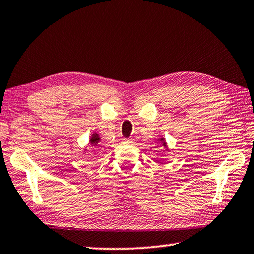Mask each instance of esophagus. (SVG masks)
<instances>
[{
	"instance_id": "esophagus-1",
	"label": "esophagus",
	"mask_w": 254,
	"mask_h": 254,
	"mask_svg": "<svg viewBox=\"0 0 254 254\" xmlns=\"http://www.w3.org/2000/svg\"><path fill=\"white\" fill-rule=\"evenodd\" d=\"M123 142L124 143H132L133 140L132 139H123Z\"/></svg>"
}]
</instances>
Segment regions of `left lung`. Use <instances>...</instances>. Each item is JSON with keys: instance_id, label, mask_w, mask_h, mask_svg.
Masks as SVG:
<instances>
[{"instance_id": "left-lung-1", "label": "left lung", "mask_w": 254, "mask_h": 254, "mask_svg": "<svg viewBox=\"0 0 254 254\" xmlns=\"http://www.w3.org/2000/svg\"><path fill=\"white\" fill-rule=\"evenodd\" d=\"M159 141H160V142H162L161 143V145H163V147H167V143H166V141H165V139H159ZM166 150H168V149H166Z\"/></svg>"}]
</instances>
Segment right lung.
<instances>
[{
  "mask_svg": "<svg viewBox=\"0 0 254 254\" xmlns=\"http://www.w3.org/2000/svg\"><path fill=\"white\" fill-rule=\"evenodd\" d=\"M100 141H101L100 135H98L97 133H93L91 136V140H89V144H91L92 147H95V145L100 143Z\"/></svg>",
  "mask_w": 254,
  "mask_h": 254,
  "instance_id": "1",
  "label": "right lung"
}]
</instances>
